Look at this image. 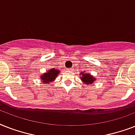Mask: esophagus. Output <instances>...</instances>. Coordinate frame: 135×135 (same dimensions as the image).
Here are the masks:
<instances>
[{"mask_svg":"<svg viewBox=\"0 0 135 135\" xmlns=\"http://www.w3.org/2000/svg\"><path fill=\"white\" fill-rule=\"evenodd\" d=\"M68 70L70 71H73V69H72V68H69V69H68Z\"/></svg>","mask_w":135,"mask_h":135,"instance_id":"34e87169","label":"esophagus"}]
</instances>
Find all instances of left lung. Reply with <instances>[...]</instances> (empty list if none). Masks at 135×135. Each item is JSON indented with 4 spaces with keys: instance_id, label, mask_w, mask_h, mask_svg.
I'll use <instances>...</instances> for the list:
<instances>
[{
    "instance_id": "left-lung-1",
    "label": "left lung",
    "mask_w": 135,
    "mask_h": 135,
    "mask_svg": "<svg viewBox=\"0 0 135 135\" xmlns=\"http://www.w3.org/2000/svg\"><path fill=\"white\" fill-rule=\"evenodd\" d=\"M80 75H82V77H80V79L84 83L89 85L90 84H92L95 81V78L91 75L90 74H85V72H81Z\"/></svg>"
}]
</instances>
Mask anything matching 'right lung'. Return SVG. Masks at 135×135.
<instances>
[{
    "label": "right lung",
    "mask_w": 135,
    "mask_h": 135,
    "mask_svg": "<svg viewBox=\"0 0 135 135\" xmlns=\"http://www.w3.org/2000/svg\"><path fill=\"white\" fill-rule=\"evenodd\" d=\"M59 73V71L57 69H55L54 68H52V69L48 70V71L47 73L42 74V76H41L42 82L48 83L49 82L54 81L55 80V78H57V75H58Z\"/></svg>",
    "instance_id": "right-lung-1"
}]
</instances>
